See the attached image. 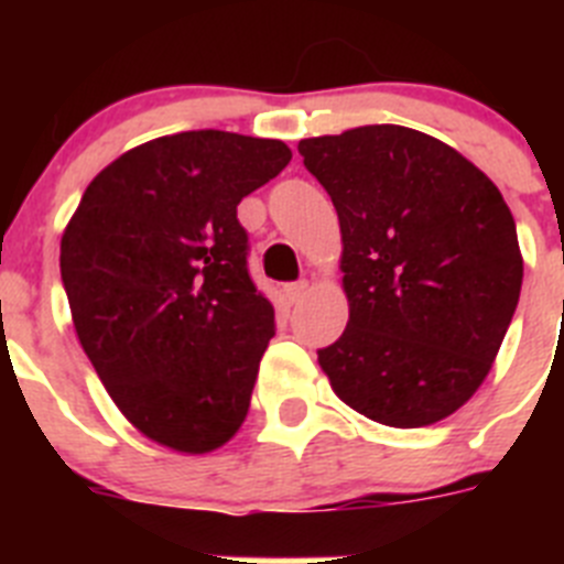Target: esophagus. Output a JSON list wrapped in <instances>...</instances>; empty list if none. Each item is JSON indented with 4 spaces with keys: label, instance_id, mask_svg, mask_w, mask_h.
<instances>
[{
    "label": "esophagus",
    "instance_id": "obj_1",
    "mask_svg": "<svg viewBox=\"0 0 564 564\" xmlns=\"http://www.w3.org/2000/svg\"><path fill=\"white\" fill-rule=\"evenodd\" d=\"M307 291H311V282H307V279H302V282H288V285H285V296H288V302H291V305H296L299 299L305 296Z\"/></svg>",
    "mask_w": 564,
    "mask_h": 564
}]
</instances>
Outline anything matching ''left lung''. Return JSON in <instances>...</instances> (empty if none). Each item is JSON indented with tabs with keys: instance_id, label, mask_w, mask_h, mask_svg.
Here are the masks:
<instances>
[{
	"instance_id": "1",
	"label": "left lung",
	"mask_w": 564,
	"mask_h": 564,
	"mask_svg": "<svg viewBox=\"0 0 564 564\" xmlns=\"http://www.w3.org/2000/svg\"><path fill=\"white\" fill-rule=\"evenodd\" d=\"M341 228L350 305L318 367L347 406L417 430L480 390L520 302L522 253L500 188L449 143L395 123L299 141Z\"/></svg>"
}]
</instances>
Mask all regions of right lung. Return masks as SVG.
Returning <instances> with one entry per match:
<instances>
[{
  "label": "right lung",
  "mask_w": 564,
  "mask_h": 564,
  "mask_svg": "<svg viewBox=\"0 0 564 564\" xmlns=\"http://www.w3.org/2000/svg\"><path fill=\"white\" fill-rule=\"evenodd\" d=\"M291 149L220 129L163 134L96 174L62 234L84 352L134 430L181 455L237 435L273 307L248 276L242 197Z\"/></svg>",
  "instance_id": "obj_1"
}]
</instances>
